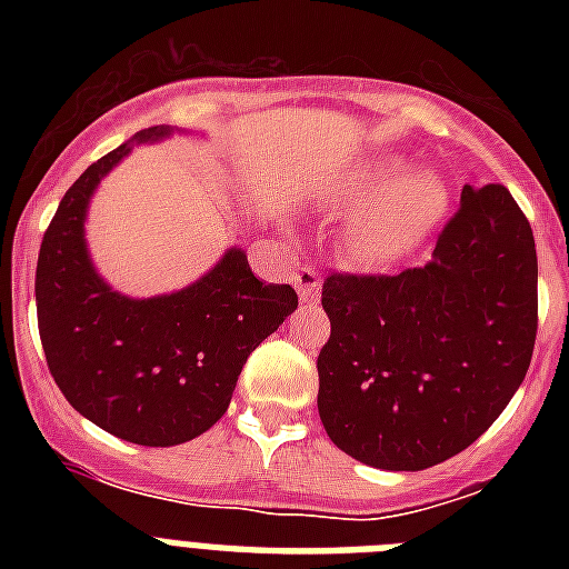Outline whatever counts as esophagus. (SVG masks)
Masks as SVG:
<instances>
[{
	"mask_svg": "<svg viewBox=\"0 0 569 569\" xmlns=\"http://www.w3.org/2000/svg\"><path fill=\"white\" fill-rule=\"evenodd\" d=\"M296 290H299V299L308 301V305H316L321 296V276L310 268H301L299 273L293 276Z\"/></svg>",
	"mask_w": 569,
	"mask_h": 569,
	"instance_id": "34e87169",
	"label": "esophagus"
}]
</instances>
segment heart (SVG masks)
<instances>
[{
	"label": "heart",
	"instance_id": "1",
	"mask_svg": "<svg viewBox=\"0 0 569 569\" xmlns=\"http://www.w3.org/2000/svg\"><path fill=\"white\" fill-rule=\"evenodd\" d=\"M399 159H373L356 176V193L379 188L356 219L359 250L370 264L407 259L447 210V184L433 170H400Z\"/></svg>",
	"mask_w": 569,
	"mask_h": 569
}]
</instances>
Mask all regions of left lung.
I'll list each match as a JSON object with an SVG mask.
<instances>
[{
    "mask_svg": "<svg viewBox=\"0 0 569 569\" xmlns=\"http://www.w3.org/2000/svg\"><path fill=\"white\" fill-rule=\"evenodd\" d=\"M319 416L379 470H427L485 433L525 381L539 321L530 222L505 184H465L425 268L328 276Z\"/></svg>",
    "mask_w": 569,
    "mask_h": 569,
    "instance_id": "left-lung-1",
    "label": "left lung"
}]
</instances>
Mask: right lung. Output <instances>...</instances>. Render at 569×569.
<instances>
[{
	"mask_svg": "<svg viewBox=\"0 0 569 569\" xmlns=\"http://www.w3.org/2000/svg\"><path fill=\"white\" fill-rule=\"evenodd\" d=\"M184 133L139 130L70 184L44 230L37 316L50 376L84 419L116 439L173 447L222 419L241 367L299 308L290 284H264L248 253L228 248L204 276L173 293L133 299L90 259L84 222L104 176L136 144Z\"/></svg>",
	"mask_w": 569,
	"mask_h": 569,
	"instance_id": "1",
	"label": "right lung"
}]
</instances>
